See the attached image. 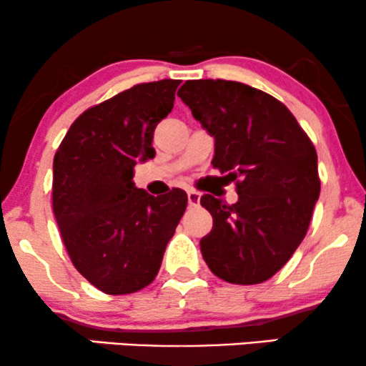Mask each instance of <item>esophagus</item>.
Masks as SVG:
<instances>
[{"mask_svg":"<svg viewBox=\"0 0 366 366\" xmlns=\"http://www.w3.org/2000/svg\"><path fill=\"white\" fill-rule=\"evenodd\" d=\"M187 195H188V205L190 207H197L198 204H200V193L198 192L188 190Z\"/></svg>","mask_w":366,"mask_h":366,"instance_id":"1","label":"esophagus"}]
</instances>
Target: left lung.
<instances>
[{
	"instance_id": "left-lung-1",
	"label": "left lung",
	"mask_w": 366,
	"mask_h": 366,
	"mask_svg": "<svg viewBox=\"0 0 366 366\" xmlns=\"http://www.w3.org/2000/svg\"><path fill=\"white\" fill-rule=\"evenodd\" d=\"M178 97L215 137L212 164L239 195L232 205L200 198L214 219L202 256L224 282H266L307 234L321 193L314 144L282 102L237 81H187Z\"/></svg>"
}]
</instances>
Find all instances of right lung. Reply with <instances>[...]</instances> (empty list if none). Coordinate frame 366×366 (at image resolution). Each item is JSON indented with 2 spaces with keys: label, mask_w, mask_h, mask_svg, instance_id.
Segmentation results:
<instances>
[{
  "label": "right lung",
  "mask_w": 366,
  "mask_h": 366,
  "mask_svg": "<svg viewBox=\"0 0 366 366\" xmlns=\"http://www.w3.org/2000/svg\"><path fill=\"white\" fill-rule=\"evenodd\" d=\"M179 79L135 84L89 107L54 156L52 210L74 268L98 290L125 295L156 278L187 209L179 188L152 197L134 168L154 157V129L173 110Z\"/></svg>",
  "instance_id": "add662e5"
}]
</instances>
